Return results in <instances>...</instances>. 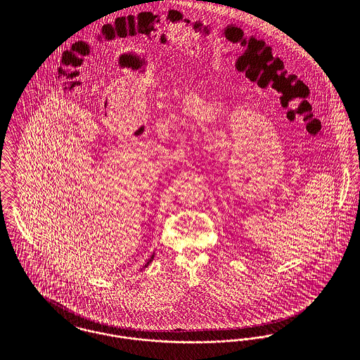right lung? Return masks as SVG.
<instances>
[{"instance_id":"obj_1","label":"right lung","mask_w":360,"mask_h":360,"mask_svg":"<svg viewBox=\"0 0 360 360\" xmlns=\"http://www.w3.org/2000/svg\"><path fill=\"white\" fill-rule=\"evenodd\" d=\"M154 257H155V252H154V254H153V255H151V257H150V260H148V262H147V263H146V264H144V267H143V269H146V267H147V266H148V264H150V263H151V262H153V260H154ZM143 269H141V270H143Z\"/></svg>"}]
</instances>
